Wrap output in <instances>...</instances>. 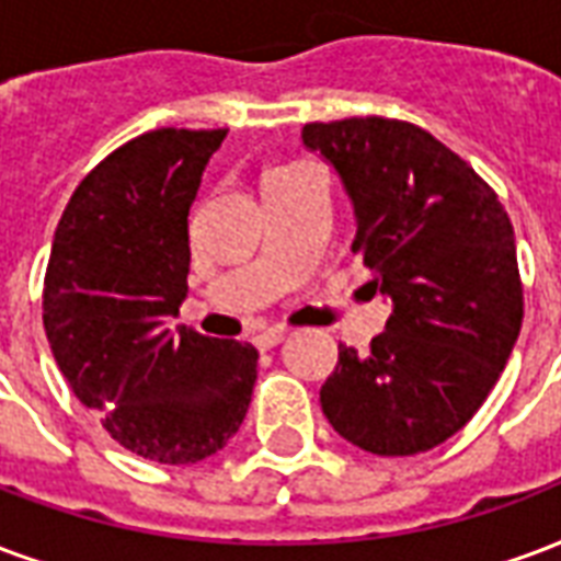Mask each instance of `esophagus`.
Here are the masks:
<instances>
[{
	"label": "esophagus",
	"instance_id": "obj_1",
	"mask_svg": "<svg viewBox=\"0 0 561 561\" xmlns=\"http://www.w3.org/2000/svg\"><path fill=\"white\" fill-rule=\"evenodd\" d=\"M285 327H267V330H261V333L252 335V344L259 347V351H270V347H276V344L285 339Z\"/></svg>",
	"mask_w": 561,
	"mask_h": 561
}]
</instances>
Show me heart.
Returning a JSON list of instances; mask_svg holds the SVG:
<instances>
[{
  "instance_id": "b5f03b06",
  "label": "heart",
  "mask_w": 561,
  "mask_h": 561,
  "mask_svg": "<svg viewBox=\"0 0 561 561\" xmlns=\"http://www.w3.org/2000/svg\"><path fill=\"white\" fill-rule=\"evenodd\" d=\"M300 169H306L302 163H285V165H273V169H267V175H264V184L267 181H279V178H288L294 175V172H300Z\"/></svg>"
}]
</instances>
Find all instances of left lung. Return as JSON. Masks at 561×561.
<instances>
[{
  "mask_svg": "<svg viewBox=\"0 0 561 561\" xmlns=\"http://www.w3.org/2000/svg\"><path fill=\"white\" fill-rule=\"evenodd\" d=\"M354 202V255L392 300L368 354L339 344L321 386L323 416L383 458L458 434L500 380L524 323L514 228L493 186L416 124L356 115L312 122Z\"/></svg>",
  "mask_w": 561,
  "mask_h": 561,
  "instance_id": "left-lung-1",
  "label": "left lung"
}]
</instances>
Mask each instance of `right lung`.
<instances>
[{
    "instance_id": "add662e5",
    "label": "right lung",
    "mask_w": 561,
    "mask_h": 561,
    "mask_svg": "<svg viewBox=\"0 0 561 561\" xmlns=\"http://www.w3.org/2000/svg\"><path fill=\"white\" fill-rule=\"evenodd\" d=\"M219 130L160 127L82 178L59 219L44 330L61 375L118 446L153 463H196L247 416L259 351L169 330L186 297L190 205Z\"/></svg>"
}]
</instances>
